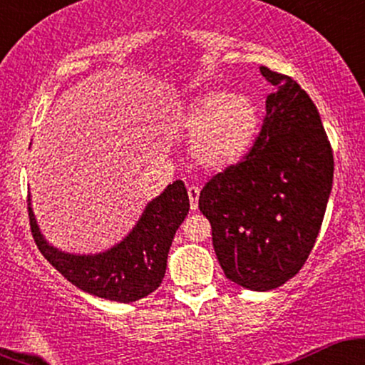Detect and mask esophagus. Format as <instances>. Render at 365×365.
I'll return each mask as SVG.
<instances>
[{
  "instance_id": "34e87169",
  "label": "esophagus",
  "mask_w": 365,
  "mask_h": 365,
  "mask_svg": "<svg viewBox=\"0 0 365 365\" xmlns=\"http://www.w3.org/2000/svg\"><path fill=\"white\" fill-rule=\"evenodd\" d=\"M187 192H188V199H190V209H192V211H195V209H197V202H199L200 188L190 185V187L187 188Z\"/></svg>"
}]
</instances>
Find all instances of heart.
Masks as SVG:
<instances>
[{"label": "heart", "instance_id": "heart-1", "mask_svg": "<svg viewBox=\"0 0 365 365\" xmlns=\"http://www.w3.org/2000/svg\"><path fill=\"white\" fill-rule=\"evenodd\" d=\"M180 127L192 139V156L207 170L238 165L252 149L261 128V111L254 99L207 91L197 96L180 116Z\"/></svg>", "mask_w": 365, "mask_h": 365}]
</instances>
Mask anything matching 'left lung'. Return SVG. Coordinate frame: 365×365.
Here are the masks:
<instances>
[{"label":"left lung","mask_w":365,"mask_h":365,"mask_svg":"<svg viewBox=\"0 0 365 365\" xmlns=\"http://www.w3.org/2000/svg\"><path fill=\"white\" fill-rule=\"evenodd\" d=\"M274 87L252 149L204 185L199 209L225 276L249 290L282 287L307 261L333 185V149L316 104L288 75Z\"/></svg>","instance_id":"obj_1"}]
</instances>
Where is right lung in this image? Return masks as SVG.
Listing matches in <instances>:
<instances>
[{
  "mask_svg": "<svg viewBox=\"0 0 365 365\" xmlns=\"http://www.w3.org/2000/svg\"><path fill=\"white\" fill-rule=\"evenodd\" d=\"M188 209L187 188L177 180L145 207L121 244L98 255H70L53 249L41 235L31 207L29 220L37 249L70 283L91 295L128 304L159 288L171 242Z\"/></svg>",
  "mask_w": 365,
  "mask_h": 365,
  "instance_id": "obj_1",
  "label": "right lung"
}]
</instances>
